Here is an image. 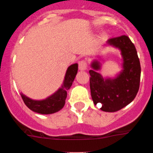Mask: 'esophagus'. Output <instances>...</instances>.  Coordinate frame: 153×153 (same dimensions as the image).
I'll list each match as a JSON object with an SVG mask.
<instances>
[{"instance_id": "34e87169", "label": "esophagus", "mask_w": 153, "mask_h": 153, "mask_svg": "<svg viewBox=\"0 0 153 153\" xmlns=\"http://www.w3.org/2000/svg\"><path fill=\"white\" fill-rule=\"evenodd\" d=\"M87 69V63L86 60H80L79 62V70H85Z\"/></svg>"}]
</instances>
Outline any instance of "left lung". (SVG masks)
<instances>
[{
    "mask_svg": "<svg viewBox=\"0 0 153 153\" xmlns=\"http://www.w3.org/2000/svg\"><path fill=\"white\" fill-rule=\"evenodd\" d=\"M107 44L119 48L123 60V70L114 79H104L97 70H100L97 60L92 63L90 86L95 105L102 104L101 110L117 112L130 103L136 97L140 83L141 67L134 44L126 35L108 40Z\"/></svg>",
    "mask_w": 153,
    "mask_h": 153,
    "instance_id": "left-lung-1",
    "label": "left lung"
}]
</instances>
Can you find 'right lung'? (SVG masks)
<instances>
[{
    "label": "right lung",
    "mask_w": 153,
    "mask_h": 153,
    "mask_svg": "<svg viewBox=\"0 0 153 153\" xmlns=\"http://www.w3.org/2000/svg\"><path fill=\"white\" fill-rule=\"evenodd\" d=\"M77 63L70 65L67 70L61 88L45 100H33L23 93H21L25 105L32 111L40 114H52L60 110L64 106L65 100L67 96V91L72 86L76 75L77 74Z\"/></svg>",
    "instance_id": "add662e5"
}]
</instances>
